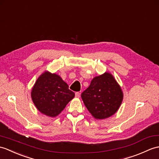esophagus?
Instances as JSON below:
<instances>
[{"instance_id": "obj_1", "label": "esophagus", "mask_w": 159, "mask_h": 159, "mask_svg": "<svg viewBox=\"0 0 159 159\" xmlns=\"http://www.w3.org/2000/svg\"><path fill=\"white\" fill-rule=\"evenodd\" d=\"M80 93H79V92H76V93H75V97L79 98H80Z\"/></svg>"}]
</instances>
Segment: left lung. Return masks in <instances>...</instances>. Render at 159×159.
Returning <instances> with one entry per match:
<instances>
[{
	"instance_id": "1",
	"label": "left lung",
	"mask_w": 159,
	"mask_h": 159,
	"mask_svg": "<svg viewBox=\"0 0 159 159\" xmlns=\"http://www.w3.org/2000/svg\"><path fill=\"white\" fill-rule=\"evenodd\" d=\"M87 110L96 119H104L115 114L123 99V93L114 76L108 72L95 76L81 94Z\"/></svg>"
}]
</instances>
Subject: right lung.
I'll return each mask as SVG.
<instances>
[{
    "mask_svg": "<svg viewBox=\"0 0 159 159\" xmlns=\"http://www.w3.org/2000/svg\"><path fill=\"white\" fill-rule=\"evenodd\" d=\"M75 95L60 76L47 71L39 77L31 93L36 108L50 117L57 116Z\"/></svg>",
    "mask_w": 159,
    "mask_h": 159,
    "instance_id": "obj_1",
    "label": "right lung"
}]
</instances>
